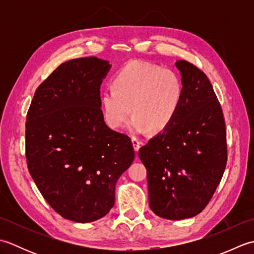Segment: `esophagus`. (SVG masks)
<instances>
[{
    "instance_id": "1",
    "label": "esophagus",
    "mask_w": 254,
    "mask_h": 254,
    "mask_svg": "<svg viewBox=\"0 0 254 254\" xmlns=\"http://www.w3.org/2000/svg\"><path fill=\"white\" fill-rule=\"evenodd\" d=\"M132 144H133V147H134V150H135V152L137 153L138 152V149H139V147H141V145H142V142L139 141L138 138H136V137H132Z\"/></svg>"
}]
</instances>
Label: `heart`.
Instances as JSON below:
<instances>
[{"label": "heart", "instance_id": "heart-1", "mask_svg": "<svg viewBox=\"0 0 254 254\" xmlns=\"http://www.w3.org/2000/svg\"><path fill=\"white\" fill-rule=\"evenodd\" d=\"M112 87L100 95L105 121L113 130L120 128L132 109L128 130L134 134L165 131L177 117L183 97L176 73L145 62L122 67L113 77Z\"/></svg>", "mask_w": 254, "mask_h": 254}]
</instances>
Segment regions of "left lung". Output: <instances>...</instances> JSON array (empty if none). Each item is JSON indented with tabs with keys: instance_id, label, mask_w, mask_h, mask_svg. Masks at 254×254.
Instances as JSON below:
<instances>
[{
	"instance_id": "obj_1",
	"label": "left lung",
	"mask_w": 254,
	"mask_h": 254,
	"mask_svg": "<svg viewBox=\"0 0 254 254\" xmlns=\"http://www.w3.org/2000/svg\"><path fill=\"white\" fill-rule=\"evenodd\" d=\"M183 97L165 131L138 150L147 170L148 201L157 216L190 218L206 207L227 163L223 110L201 69L178 60Z\"/></svg>"
}]
</instances>
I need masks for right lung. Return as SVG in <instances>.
<instances>
[{
	"label": "right lung",
	"mask_w": 254,
	"mask_h": 254,
	"mask_svg": "<svg viewBox=\"0 0 254 254\" xmlns=\"http://www.w3.org/2000/svg\"><path fill=\"white\" fill-rule=\"evenodd\" d=\"M111 65L96 57L62 63L37 88L26 118L29 174L62 217L90 223L115 205L116 183L135 153L100 109V85Z\"/></svg>",
	"instance_id": "obj_1"
}]
</instances>
